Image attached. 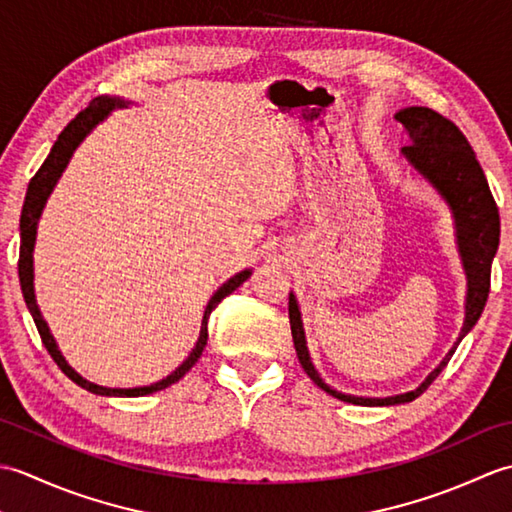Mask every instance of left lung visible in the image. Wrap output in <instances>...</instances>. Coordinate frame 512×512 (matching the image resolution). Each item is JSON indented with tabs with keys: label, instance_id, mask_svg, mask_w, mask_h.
<instances>
[{
	"label": "left lung",
	"instance_id": "8db88e82",
	"mask_svg": "<svg viewBox=\"0 0 512 512\" xmlns=\"http://www.w3.org/2000/svg\"><path fill=\"white\" fill-rule=\"evenodd\" d=\"M396 121L405 127L407 143L400 149V156L407 160V165L418 173V176L431 184L444 204L449 206L453 217L455 244H458V255L462 262V270L466 275V297H464V323L460 336L455 339L449 354L442 358L440 365L422 380V383L405 391V394L385 396V398H369L343 394V391L330 387L321 378L319 369L314 367L306 330H303L301 308L297 297L290 292L288 314H290V330L299 363L303 372L325 394L339 398L343 402L363 407H389V405H405V402L416 400L424 389H427L436 376L442 372L455 347L460 345L466 334L473 330L477 319L482 317L488 290H491V266L493 257L499 246V211L493 200V193L488 189V182L480 162L475 158L469 140L455 127L449 118L440 116L429 107H405L396 112Z\"/></svg>",
	"mask_w": 512,
	"mask_h": 512
}]
</instances>
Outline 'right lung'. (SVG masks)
Here are the masks:
<instances>
[{"label":"right lung","mask_w":512,"mask_h":512,"mask_svg":"<svg viewBox=\"0 0 512 512\" xmlns=\"http://www.w3.org/2000/svg\"><path fill=\"white\" fill-rule=\"evenodd\" d=\"M127 105H132V103L118 99V96H96V99L88 107H85V110L74 118V121H70V125L59 134L57 143L52 145L48 158L43 160L41 169L35 173V178H32L28 184L24 209H21V220H19L21 246H19V264H17L19 266V284H21V292H24V301L32 314V319H35V325L41 334L43 345H46L48 354L54 358V363H57L61 367V372L70 380H74L76 385L92 391V394L121 396V398L147 396V394H154V391L165 389L173 383H178V380L187 374L189 369L198 363V358L202 356L206 339H209V317H211V312L217 308V303L231 295L233 290H237L250 275H253V270L246 268V270H242V273H237L228 281H224V284L213 292V297L209 299V303H206V308H204L200 336H198V341H195V347L191 350V354L184 358V363L180 367H176V372H171L167 378L158 380V383H151L145 387H132V389L103 387V385L90 383L88 378H83L68 361H65V356L61 354L57 341H54L46 319L41 317V310L37 306V297H35V259H32V253H35V242H37V224H39V217L43 213V206H46L50 193L54 191V187H57V182L63 176L65 167H68L70 158L74 156L76 147H79L83 140L88 138V134H92V129L99 123H103L114 110H123V107H127Z\"/></svg>","instance_id":"right-lung-1"}]
</instances>
